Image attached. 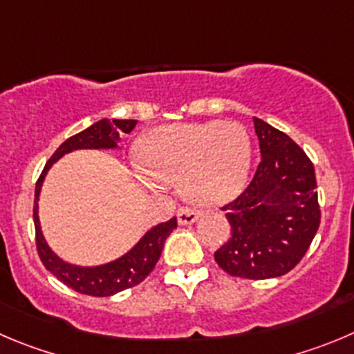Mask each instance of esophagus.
Listing matches in <instances>:
<instances>
[{"instance_id":"obj_1","label":"esophagus","mask_w":354,"mask_h":354,"mask_svg":"<svg viewBox=\"0 0 354 354\" xmlns=\"http://www.w3.org/2000/svg\"><path fill=\"white\" fill-rule=\"evenodd\" d=\"M199 211L190 209V207H180V209H178V222H180L181 225H192L194 222L199 220Z\"/></svg>"}]
</instances>
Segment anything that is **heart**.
Listing matches in <instances>:
<instances>
[{"mask_svg":"<svg viewBox=\"0 0 354 354\" xmlns=\"http://www.w3.org/2000/svg\"><path fill=\"white\" fill-rule=\"evenodd\" d=\"M138 180L158 188L180 181L199 206H220L243 192L252 167V141L237 122L164 125L140 141Z\"/></svg>","mask_w":354,"mask_h":354,"instance_id":"heart-1","label":"heart"}]
</instances>
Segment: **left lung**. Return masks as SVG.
Listing matches in <instances>:
<instances>
[{
    "instance_id": "left-lung-1",
    "label": "left lung",
    "mask_w": 354,
    "mask_h": 354,
    "mask_svg": "<svg viewBox=\"0 0 354 354\" xmlns=\"http://www.w3.org/2000/svg\"><path fill=\"white\" fill-rule=\"evenodd\" d=\"M253 122L262 160L246 190L222 207L230 239L214 252V260L230 276L269 279L302 260L322 211L315 166L306 151L267 122Z\"/></svg>"
}]
</instances>
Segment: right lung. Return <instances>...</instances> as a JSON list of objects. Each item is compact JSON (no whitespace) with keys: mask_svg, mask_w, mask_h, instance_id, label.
<instances>
[{"mask_svg":"<svg viewBox=\"0 0 354 354\" xmlns=\"http://www.w3.org/2000/svg\"><path fill=\"white\" fill-rule=\"evenodd\" d=\"M136 124L138 120H117V118H113V120L102 118V120L95 122V124H92L85 131L68 138L55 150V153L47 162V166L43 167L41 174H39L38 181H36L32 220H35L36 248H38L39 259H41L43 266L47 267V270H50L59 281H62L66 286L75 290V292L84 293V295L110 297L122 292V290L140 285L145 277L153 270L155 263L160 259L162 248H164L167 236L178 225L176 218H171L169 222L158 223L153 229L148 230L138 241L136 246L129 250L120 259L113 260V262L102 263V266L95 267L73 266V263H68L62 259H59L50 250L45 237H43L38 218V199L39 192H41L43 180L47 176L52 164L57 162L62 155L69 153L73 150H87V148L88 150L91 148H94V150H99V148H117L122 132L129 134L132 129L136 127Z\"/></svg>","mask_w":354,"mask_h":354,"instance_id":"obj_1","label":"right lung"}]
</instances>
